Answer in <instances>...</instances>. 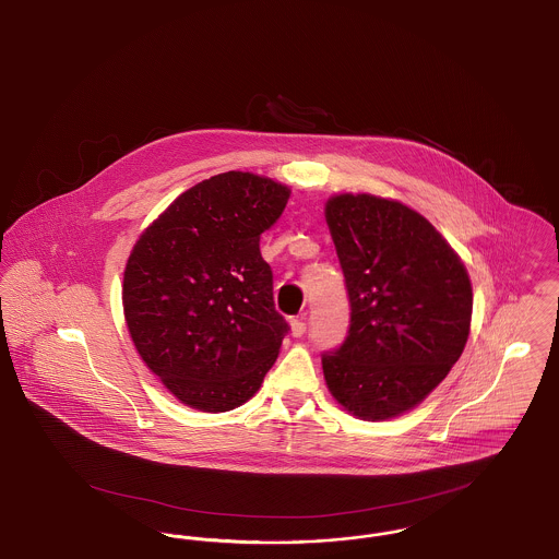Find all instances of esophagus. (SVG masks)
<instances>
[{
	"mask_svg": "<svg viewBox=\"0 0 559 559\" xmlns=\"http://www.w3.org/2000/svg\"><path fill=\"white\" fill-rule=\"evenodd\" d=\"M289 324H292V333L295 337H301L306 333V322H304V319H292Z\"/></svg>",
	"mask_w": 559,
	"mask_h": 559,
	"instance_id": "esophagus-1",
	"label": "esophagus"
}]
</instances>
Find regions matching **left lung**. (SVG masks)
Returning <instances> with one entry per match:
<instances>
[{
  "label": "left lung",
  "mask_w": 559,
  "mask_h": 559,
  "mask_svg": "<svg viewBox=\"0 0 559 559\" xmlns=\"http://www.w3.org/2000/svg\"><path fill=\"white\" fill-rule=\"evenodd\" d=\"M326 224L346 276L349 329L322 352L335 400L381 421L417 406L467 344L472 283L442 235L399 201L340 194Z\"/></svg>",
  "instance_id": "obj_1"
}]
</instances>
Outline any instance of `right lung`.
<instances>
[{
    "label": "right lung",
    "mask_w": 559,
    "mask_h": 559,
    "mask_svg": "<svg viewBox=\"0 0 559 559\" xmlns=\"http://www.w3.org/2000/svg\"><path fill=\"white\" fill-rule=\"evenodd\" d=\"M289 188L226 171L182 192L133 245L123 310L133 346L188 406L224 413L251 399L289 324L274 308L260 237Z\"/></svg>",
    "instance_id": "add662e5"
}]
</instances>
